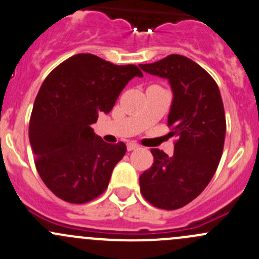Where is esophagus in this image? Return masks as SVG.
<instances>
[{
    "label": "esophagus",
    "instance_id": "esophagus-1",
    "mask_svg": "<svg viewBox=\"0 0 259 259\" xmlns=\"http://www.w3.org/2000/svg\"><path fill=\"white\" fill-rule=\"evenodd\" d=\"M139 148V145L137 144V143H134V142H129L126 144V149H127V151H132V150H135V149H138Z\"/></svg>",
    "mask_w": 259,
    "mask_h": 259
}]
</instances>
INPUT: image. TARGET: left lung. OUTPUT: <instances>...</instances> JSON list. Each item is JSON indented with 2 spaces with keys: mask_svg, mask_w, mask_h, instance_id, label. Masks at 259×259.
<instances>
[{
  "mask_svg": "<svg viewBox=\"0 0 259 259\" xmlns=\"http://www.w3.org/2000/svg\"><path fill=\"white\" fill-rule=\"evenodd\" d=\"M139 66L170 83L168 126L178 138L173 156L151 149L154 163L140 176V192L154 207L178 209L205 189L222 158L226 115L221 91L203 67L182 55Z\"/></svg>",
  "mask_w": 259,
  "mask_h": 259,
  "instance_id": "obj_1",
  "label": "left lung"
}]
</instances>
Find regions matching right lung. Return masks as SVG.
I'll return each instance as SVG.
<instances>
[{"mask_svg":"<svg viewBox=\"0 0 259 259\" xmlns=\"http://www.w3.org/2000/svg\"><path fill=\"white\" fill-rule=\"evenodd\" d=\"M135 65H114L77 54L52 70L41 85L28 126L41 179L56 197L75 204L95 199L108 188L126 153L122 142L108 144L94 133L99 114H109L133 77Z\"/></svg>","mask_w":259,"mask_h":259,"instance_id":"right-lung-1","label":"right lung"}]
</instances>
